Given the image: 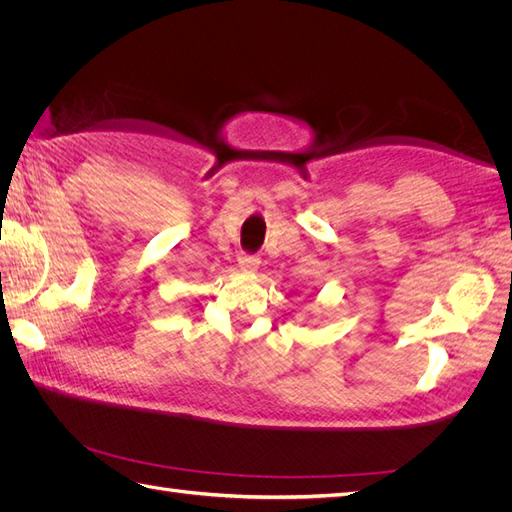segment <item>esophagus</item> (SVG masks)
Instances as JSON below:
<instances>
[{
	"label": "esophagus",
	"instance_id": "34e87169",
	"mask_svg": "<svg viewBox=\"0 0 512 512\" xmlns=\"http://www.w3.org/2000/svg\"><path fill=\"white\" fill-rule=\"evenodd\" d=\"M239 267H241L243 273H256L258 267H260V258L252 256V254H241Z\"/></svg>",
	"mask_w": 512,
	"mask_h": 512
}]
</instances>
